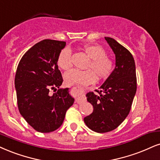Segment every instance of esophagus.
<instances>
[{
  "label": "esophagus",
  "instance_id": "34e87169",
  "mask_svg": "<svg viewBox=\"0 0 160 160\" xmlns=\"http://www.w3.org/2000/svg\"><path fill=\"white\" fill-rule=\"evenodd\" d=\"M84 101V98H76V103H77V104H82Z\"/></svg>",
  "mask_w": 160,
  "mask_h": 160
}]
</instances>
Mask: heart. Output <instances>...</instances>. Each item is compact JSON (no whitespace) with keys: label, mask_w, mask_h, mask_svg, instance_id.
I'll return each mask as SVG.
<instances>
[{"label":"heart","mask_w":160,"mask_h":160,"mask_svg":"<svg viewBox=\"0 0 160 160\" xmlns=\"http://www.w3.org/2000/svg\"><path fill=\"white\" fill-rule=\"evenodd\" d=\"M90 62L87 65V70L81 71L72 70L64 74V82L67 84H92L97 80L108 78L113 73L115 63L102 46L98 44H86L82 47ZM57 65L63 70H68L72 67L71 51L64 48L59 52L57 58Z\"/></svg>","instance_id":"heart-1"}]
</instances>
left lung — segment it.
Segmentation results:
<instances>
[{
    "label": "left lung",
    "mask_w": 160,
    "mask_h": 160,
    "mask_svg": "<svg viewBox=\"0 0 160 160\" xmlns=\"http://www.w3.org/2000/svg\"><path fill=\"white\" fill-rule=\"evenodd\" d=\"M104 38L116 55V68L99 90L86 95L93 111L84 119L86 125L97 133L113 131L121 125L131 109L137 85L131 53L115 39Z\"/></svg>",
    "instance_id": "left-lung-1"
}]
</instances>
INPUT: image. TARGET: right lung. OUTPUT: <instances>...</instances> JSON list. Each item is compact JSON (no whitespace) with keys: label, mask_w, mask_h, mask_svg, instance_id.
Returning <instances> with one entry per match:
<instances>
[{"label":"right lung","mask_w":160,"mask_h":160,"mask_svg":"<svg viewBox=\"0 0 160 160\" xmlns=\"http://www.w3.org/2000/svg\"><path fill=\"white\" fill-rule=\"evenodd\" d=\"M65 46V41H41L26 52L18 65L15 84L19 112L41 133L58 129L74 102L68 88H59L63 78L57 58ZM51 89L57 90L52 96Z\"/></svg>","instance_id":"1"}]
</instances>
